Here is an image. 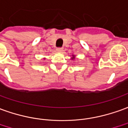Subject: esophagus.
Returning <instances> with one entry per match:
<instances>
[{
	"label": "esophagus",
	"instance_id": "34e87169",
	"mask_svg": "<svg viewBox=\"0 0 128 128\" xmlns=\"http://www.w3.org/2000/svg\"><path fill=\"white\" fill-rule=\"evenodd\" d=\"M56 51H57V52L58 53H61L63 51V49H62V47H59V48H56Z\"/></svg>",
	"mask_w": 128,
	"mask_h": 128
}]
</instances>
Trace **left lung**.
<instances>
[{
    "mask_svg": "<svg viewBox=\"0 0 128 128\" xmlns=\"http://www.w3.org/2000/svg\"><path fill=\"white\" fill-rule=\"evenodd\" d=\"M72 56L71 59H72V60H74V58H75V56L74 55V54H73V55H72Z\"/></svg>",
    "mask_w": 128,
    "mask_h": 128,
    "instance_id": "left-lung-1",
    "label": "left lung"
}]
</instances>
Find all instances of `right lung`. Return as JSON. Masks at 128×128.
Returning a JSON list of instances; mask_svg holds the SVG:
<instances>
[{"instance_id":"obj_1","label":"right lung","mask_w":128,"mask_h":128,"mask_svg":"<svg viewBox=\"0 0 128 128\" xmlns=\"http://www.w3.org/2000/svg\"><path fill=\"white\" fill-rule=\"evenodd\" d=\"M44 59H45V58H44Z\"/></svg>"}]
</instances>
